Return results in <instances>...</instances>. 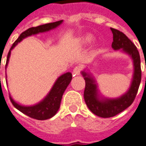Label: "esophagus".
<instances>
[{
	"label": "esophagus",
	"mask_w": 146,
	"mask_h": 146,
	"mask_svg": "<svg viewBox=\"0 0 146 146\" xmlns=\"http://www.w3.org/2000/svg\"><path fill=\"white\" fill-rule=\"evenodd\" d=\"M80 70H80V67H75V68H74L73 70V76L79 75V74H80Z\"/></svg>",
	"instance_id": "1"
}]
</instances>
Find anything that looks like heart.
Wrapping results in <instances>:
<instances>
[{"mask_svg":"<svg viewBox=\"0 0 146 146\" xmlns=\"http://www.w3.org/2000/svg\"><path fill=\"white\" fill-rule=\"evenodd\" d=\"M94 39V36L92 35H91V34H86V35L83 36L82 40L85 43H90V42H92L93 41Z\"/></svg>","mask_w":146,"mask_h":146,"instance_id":"obj_1","label":"heart"}]
</instances>
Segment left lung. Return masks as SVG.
<instances>
[{
  "mask_svg": "<svg viewBox=\"0 0 146 146\" xmlns=\"http://www.w3.org/2000/svg\"><path fill=\"white\" fill-rule=\"evenodd\" d=\"M110 29L113 34L112 48L115 51L120 50L131 57L133 64V74L130 88L124 94L117 98H107L100 95L97 82L92 73L86 70L82 71L85 81V104L94 114L102 118L113 117L131 106L138 92L142 76L140 56L137 47L124 33L114 28Z\"/></svg>",
  "mask_w": 146,
  "mask_h": 146,
  "instance_id": "left-lung-1",
  "label": "left lung"
}]
</instances>
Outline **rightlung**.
<instances>
[{"label":"right lung","mask_w":146,"mask_h":146,"mask_svg":"<svg viewBox=\"0 0 146 146\" xmlns=\"http://www.w3.org/2000/svg\"><path fill=\"white\" fill-rule=\"evenodd\" d=\"M62 22L63 20H61V21H58L55 22L45 24V25H42L37 27L28 28V30L22 33L19 36V38L15 40V42L13 44L11 48L9 49L7 58V63H6V69L9 63L11 51L19 42L28 36L53 30L54 28H58L59 25H61ZM6 78H7V75H6ZM71 80H72V73L70 72H67L60 76L56 79V81L48 94L41 101L32 106H24V105L18 104L17 102L13 99L10 94H9V99L11 100L13 105L18 110H19L20 112H22L26 115L29 116L32 118L37 119V120H46L53 117L58 111L64 92H65L67 86L69 85Z\"/></svg>","instance_id":"add662e5"}]
</instances>
